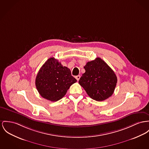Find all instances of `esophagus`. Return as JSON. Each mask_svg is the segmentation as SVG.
Masks as SVG:
<instances>
[{
	"label": "esophagus",
	"mask_w": 149,
	"mask_h": 149,
	"mask_svg": "<svg viewBox=\"0 0 149 149\" xmlns=\"http://www.w3.org/2000/svg\"><path fill=\"white\" fill-rule=\"evenodd\" d=\"M80 76L79 75H78V76H76V79L77 80V81H79V79H80Z\"/></svg>",
	"instance_id": "obj_1"
}]
</instances>
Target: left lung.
Returning <instances> with one entry per match:
<instances>
[{
  "instance_id": "8db88e82",
  "label": "left lung",
  "mask_w": 149,
  "mask_h": 149,
  "mask_svg": "<svg viewBox=\"0 0 149 149\" xmlns=\"http://www.w3.org/2000/svg\"><path fill=\"white\" fill-rule=\"evenodd\" d=\"M84 68L85 72L79 82L90 97L97 101H103L110 97L118 81L113 70L99 58L88 61Z\"/></svg>"
}]
</instances>
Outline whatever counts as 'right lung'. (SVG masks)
Here are the masks:
<instances>
[{
	"label": "right lung",
	"instance_id": "1",
	"mask_svg": "<svg viewBox=\"0 0 149 149\" xmlns=\"http://www.w3.org/2000/svg\"><path fill=\"white\" fill-rule=\"evenodd\" d=\"M77 80L69 68L58 60L51 58L40 68L36 79V86L40 95L52 102L61 99L70 86Z\"/></svg>",
	"mask_w": 149,
	"mask_h": 149
}]
</instances>
